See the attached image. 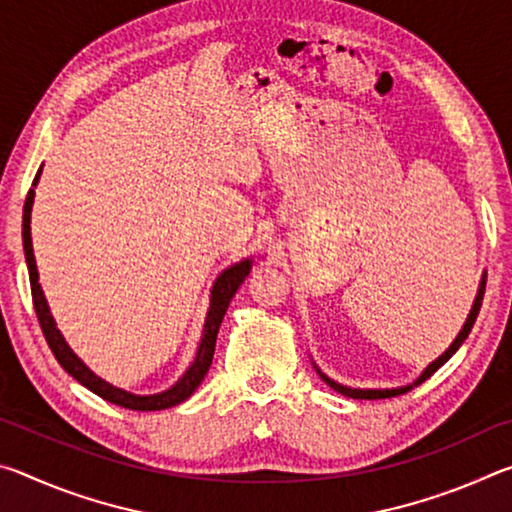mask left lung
I'll return each instance as SVG.
<instances>
[{"instance_id": "left-lung-1", "label": "left lung", "mask_w": 512, "mask_h": 512, "mask_svg": "<svg viewBox=\"0 0 512 512\" xmlns=\"http://www.w3.org/2000/svg\"><path fill=\"white\" fill-rule=\"evenodd\" d=\"M483 293H485V275L481 277V284H479V293H476V298H474V305H472V309H470V316H467V320H465V325H463V329L461 332H458V336L454 339V343L449 345V348L445 350V354H440V357L433 361V363H429L427 368H424V372L422 375L413 381V384H409V386H402V388H348V386H343V384H339V381H334V379H329L327 375H323V372H320L318 368V375L323 377V381L327 386H332L336 393H341V395H345V397H352V400H386V397H395V395H402V393H406V391H411L413 386H418V384H422L424 379H429L433 372H436L440 366H443V363H447L449 359H452V354L461 348L463 345V341L467 339V334L472 332V325H474V320H476V316H479V309H481V302H483Z\"/></svg>"}]
</instances>
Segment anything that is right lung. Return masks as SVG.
I'll list each match as a JSON object with an SVG mask.
<instances>
[{"label": "right lung", "mask_w": 512, "mask_h": 512, "mask_svg": "<svg viewBox=\"0 0 512 512\" xmlns=\"http://www.w3.org/2000/svg\"><path fill=\"white\" fill-rule=\"evenodd\" d=\"M40 171L36 173V180H33V187L38 185ZM33 196L36 192L29 189L27 201H24V214H22V241H24V257H27V268H29V282H31V296H33V307H36V316L38 323L42 327V334L49 343L51 352L58 359L60 366H63L69 375H72L79 384L85 388H90L94 395L103 397L106 402H112L117 406H124V409L131 411H162V409H171L180 402H185L189 395H192L198 384L205 379L207 370L212 366L214 359V345H216V334H219L221 320L228 311L230 300L235 298L237 289L244 284V280L250 273V266H253V259H244L235 266L225 268V271L216 277L214 287H212V296H210V311H207L205 318V327H203V339L201 345H198L196 359L192 366L187 368V372L180 377L176 384H173L169 391L158 393V395H133L128 391H121V388H115L108 381H103L101 377L94 375V372L85 366V363L76 357L72 348L65 343L63 334L58 332V327L54 323V316L47 307L45 293L40 289L38 282V268H36V257H33V244H31V207H33Z\"/></svg>", "instance_id": "1"}]
</instances>
